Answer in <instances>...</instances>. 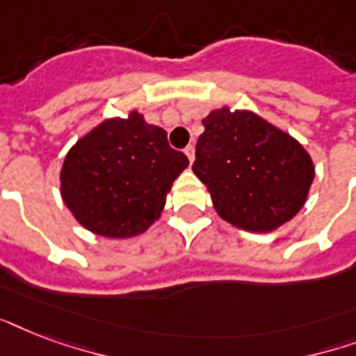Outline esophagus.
Instances as JSON below:
<instances>
[{
	"label": "esophagus",
	"instance_id": "1",
	"mask_svg": "<svg viewBox=\"0 0 356 356\" xmlns=\"http://www.w3.org/2000/svg\"><path fill=\"white\" fill-rule=\"evenodd\" d=\"M184 155L188 156L190 164H192V162H194V159H195V149H194V145H186V147H184Z\"/></svg>",
	"mask_w": 356,
	"mask_h": 356
}]
</instances>
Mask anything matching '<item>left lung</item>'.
<instances>
[{"label":"left lung","mask_w":356,"mask_h":356,"mask_svg":"<svg viewBox=\"0 0 356 356\" xmlns=\"http://www.w3.org/2000/svg\"><path fill=\"white\" fill-rule=\"evenodd\" d=\"M203 125L192 170L218 216L248 233H271L303 209L316 168L292 134L227 105L211 111Z\"/></svg>","instance_id":"obj_1"}]
</instances>
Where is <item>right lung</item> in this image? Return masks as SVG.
Returning a JSON list of instances; mask_svg holds the SVG:
<instances>
[{"label": "right lung", "instance_id": "right-lung-1", "mask_svg": "<svg viewBox=\"0 0 356 356\" xmlns=\"http://www.w3.org/2000/svg\"><path fill=\"white\" fill-rule=\"evenodd\" d=\"M188 159L144 114L107 118L75 142L60 168V195L77 222L105 238H133L161 218Z\"/></svg>", "mask_w": 356, "mask_h": 356}]
</instances>
